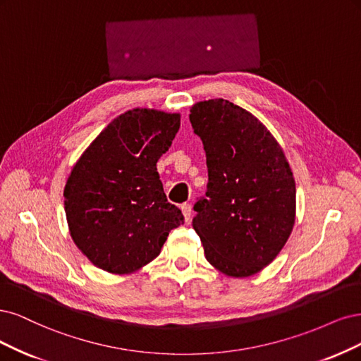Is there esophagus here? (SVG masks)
Segmentation results:
<instances>
[{
  "label": "esophagus",
  "instance_id": "1",
  "mask_svg": "<svg viewBox=\"0 0 361 361\" xmlns=\"http://www.w3.org/2000/svg\"><path fill=\"white\" fill-rule=\"evenodd\" d=\"M181 212H183V214H184L185 222H189L190 217H192V205H190V204H183V205H181Z\"/></svg>",
  "mask_w": 361,
  "mask_h": 361
}]
</instances>
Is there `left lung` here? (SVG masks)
Wrapping results in <instances>:
<instances>
[{"mask_svg": "<svg viewBox=\"0 0 361 361\" xmlns=\"http://www.w3.org/2000/svg\"><path fill=\"white\" fill-rule=\"evenodd\" d=\"M189 118L208 168L192 222L205 258L226 276L257 274L282 250L295 222L288 160L267 127L229 100L196 103Z\"/></svg>", "mask_w": 361, "mask_h": 361, "instance_id": "8db88e82", "label": "left lung"}]
</instances>
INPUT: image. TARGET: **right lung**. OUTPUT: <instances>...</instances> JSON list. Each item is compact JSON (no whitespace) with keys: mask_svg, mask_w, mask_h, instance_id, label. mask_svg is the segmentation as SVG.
<instances>
[{"mask_svg":"<svg viewBox=\"0 0 361 361\" xmlns=\"http://www.w3.org/2000/svg\"><path fill=\"white\" fill-rule=\"evenodd\" d=\"M180 129V115L133 109L115 118L76 161L64 210L79 250L99 269L127 274L159 257L184 224L156 168Z\"/></svg>","mask_w":361,"mask_h":361,"instance_id":"obj_1","label":"right lung"}]
</instances>
